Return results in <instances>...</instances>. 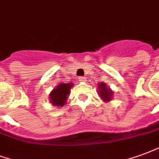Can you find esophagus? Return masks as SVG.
<instances>
[{"instance_id":"esophagus-1","label":"esophagus","mask_w":159,"mask_h":159,"mask_svg":"<svg viewBox=\"0 0 159 159\" xmlns=\"http://www.w3.org/2000/svg\"><path fill=\"white\" fill-rule=\"evenodd\" d=\"M86 79H87V78H86L85 76H80L79 78H78V81L83 83V82H86Z\"/></svg>"}]
</instances>
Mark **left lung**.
<instances>
[{"mask_svg": "<svg viewBox=\"0 0 159 159\" xmlns=\"http://www.w3.org/2000/svg\"><path fill=\"white\" fill-rule=\"evenodd\" d=\"M98 93L103 102H109L112 100L114 92L105 84V83H100L98 86Z\"/></svg>", "mask_w": 159, "mask_h": 159, "instance_id": "8db88e82", "label": "left lung"}]
</instances>
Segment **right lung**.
<instances>
[{
    "mask_svg": "<svg viewBox=\"0 0 159 159\" xmlns=\"http://www.w3.org/2000/svg\"><path fill=\"white\" fill-rule=\"evenodd\" d=\"M73 83H60L49 94L50 103L56 107H63L66 103L67 98L70 93Z\"/></svg>",
    "mask_w": 159,
    "mask_h": 159,
    "instance_id": "1",
    "label": "right lung"
}]
</instances>
